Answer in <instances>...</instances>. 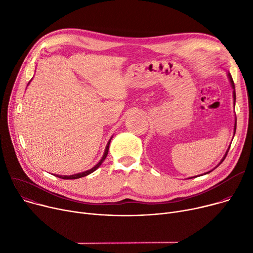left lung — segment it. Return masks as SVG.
Returning <instances> with one entry per match:
<instances>
[{
  "instance_id": "obj_1",
  "label": "left lung",
  "mask_w": 253,
  "mask_h": 253,
  "mask_svg": "<svg viewBox=\"0 0 253 253\" xmlns=\"http://www.w3.org/2000/svg\"><path fill=\"white\" fill-rule=\"evenodd\" d=\"M228 78H229V80H230V83H231V86H232V88H233V99H234V106H235V101H236V93H235V85H234V82H233V79H232V76H231V74L230 73H228ZM235 131H236V120H235V126H234V134H235ZM229 149H230V146H229V148H228V150H227V152H226V154L224 155V157H223V159L221 160V162L219 163V165L224 161V159L226 158V156H227V154H228V151H229ZM218 165V166H219ZM217 166V167H218ZM211 171H209V172H207V173H210ZM206 173V174H207ZM192 178V177H191Z\"/></svg>"
}]
</instances>
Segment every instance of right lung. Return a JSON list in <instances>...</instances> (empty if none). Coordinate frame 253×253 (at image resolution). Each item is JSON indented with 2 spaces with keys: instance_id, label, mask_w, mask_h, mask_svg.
Masks as SVG:
<instances>
[{
  "instance_id": "obj_1",
  "label": "right lung",
  "mask_w": 253,
  "mask_h": 253,
  "mask_svg": "<svg viewBox=\"0 0 253 253\" xmlns=\"http://www.w3.org/2000/svg\"><path fill=\"white\" fill-rule=\"evenodd\" d=\"M29 84V83H28ZM112 139V138H111ZM111 139L108 141V143H107V145H106V148H105V151H104V154H103V156H102V158H101V160L97 163L93 168H91V169H89V170H87V171H84V172H81V173H77V174H74V175H57V174H54V176H56V177H59V178H62V179H77V178H81V177H84V176H87V175H89V174H91L92 172H94L97 168H98L102 163H103V161L105 160V158H106V156H107V154H108V149H109V144H110V141H111Z\"/></svg>"
}]
</instances>
